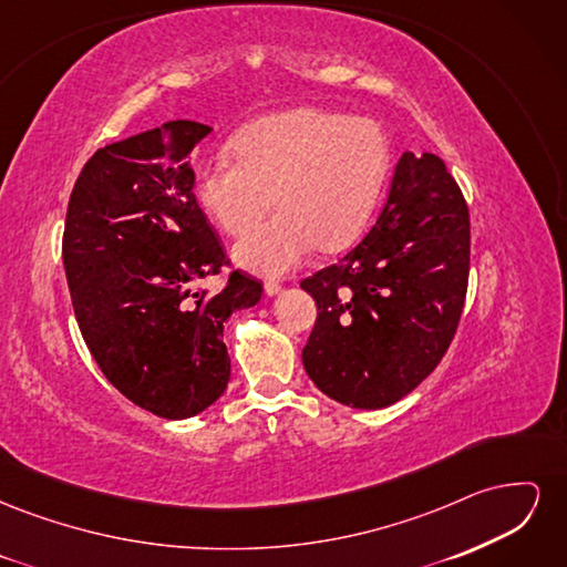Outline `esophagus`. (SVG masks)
<instances>
[{
    "instance_id": "1",
    "label": "esophagus",
    "mask_w": 567,
    "mask_h": 567,
    "mask_svg": "<svg viewBox=\"0 0 567 567\" xmlns=\"http://www.w3.org/2000/svg\"><path fill=\"white\" fill-rule=\"evenodd\" d=\"M281 290H284V286H281L279 281H267V284H265V293H267V296H279Z\"/></svg>"
}]
</instances>
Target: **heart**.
<instances>
[{"mask_svg":"<svg viewBox=\"0 0 567 567\" xmlns=\"http://www.w3.org/2000/svg\"><path fill=\"white\" fill-rule=\"evenodd\" d=\"M198 169V200L231 236L282 213L234 248L236 262L267 277L298 267L317 246L340 250L362 234L390 165L385 130L371 117L298 109L257 120Z\"/></svg>","mask_w":567,"mask_h":567,"instance_id":"b5f03b06","label":"heart"}]
</instances>
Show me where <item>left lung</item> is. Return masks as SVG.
<instances>
[{"instance_id": "left-lung-1", "label": "left lung", "mask_w": 567, "mask_h": 567, "mask_svg": "<svg viewBox=\"0 0 567 567\" xmlns=\"http://www.w3.org/2000/svg\"><path fill=\"white\" fill-rule=\"evenodd\" d=\"M471 219L433 153H402L369 234L300 286L317 302L302 364L331 400L383 409L433 373L468 288Z\"/></svg>"}]
</instances>
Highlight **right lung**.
Wrapping results in <instances>:
<instances>
[{
	"label": "right lung",
	"instance_id": "right-lung-1",
	"mask_svg": "<svg viewBox=\"0 0 567 567\" xmlns=\"http://www.w3.org/2000/svg\"><path fill=\"white\" fill-rule=\"evenodd\" d=\"M208 134L173 120L99 148L65 215V279L94 362L130 402L169 421L227 390L225 321L262 298L238 269L215 296L196 288L229 267L194 196L192 153Z\"/></svg>",
	"mask_w": 567,
	"mask_h": 567
}]
</instances>
